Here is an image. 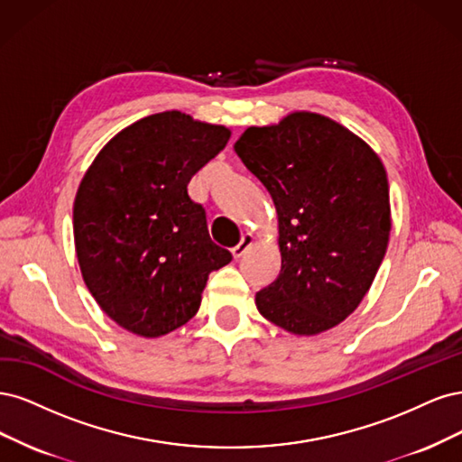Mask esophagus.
I'll return each mask as SVG.
<instances>
[{
  "label": "esophagus",
  "mask_w": 462,
  "mask_h": 462,
  "mask_svg": "<svg viewBox=\"0 0 462 462\" xmlns=\"http://www.w3.org/2000/svg\"><path fill=\"white\" fill-rule=\"evenodd\" d=\"M253 242H255V237H253V234H244V236H242V242L237 244L236 247H232L234 259H240L242 255H245L247 249L253 245Z\"/></svg>",
  "instance_id": "34e87169"
}]
</instances>
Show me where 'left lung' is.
<instances>
[{"label":"left lung","mask_w":462,"mask_h":462,"mask_svg":"<svg viewBox=\"0 0 462 462\" xmlns=\"http://www.w3.org/2000/svg\"><path fill=\"white\" fill-rule=\"evenodd\" d=\"M234 152L278 213L282 269L255 295L259 312L293 336L334 328L363 301L390 242L380 157L344 125L310 111L249 126Z\"/></svg>","instance_id":"left-lung-1"}]
</instances>
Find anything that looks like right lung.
<instances>
[{
    "mask_svg": "<svg viewBox=\"0 0 462 462\" xmlns=\"http://www.w3.org/2000/svg\"><path fill=\"white\" fill-rule=\"evenodd\" d=\"M230 134L162 111L115 134L88 167L72 207L80 273L101 310L130 334L180 328L198 312L209 274L232 261L188 196L191 176Z\"/></svg>",
    "mask_w": 462,
    "mask_h": 462,
    "instance_id": "obj_1",
    "label": "right lung"
}]
</instances>
